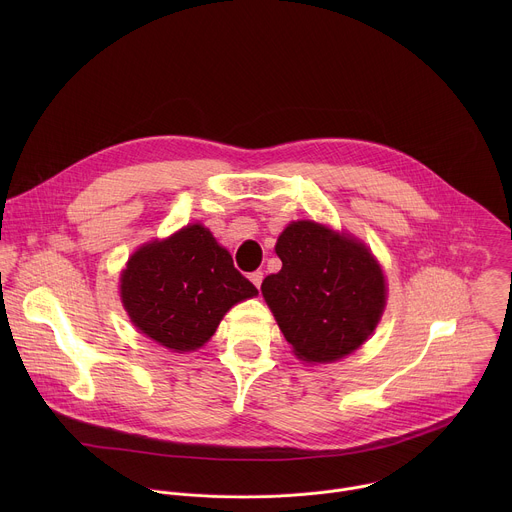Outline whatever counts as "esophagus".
<instances>
[{"label":"esophagus","instance_id":"esophagus-1","mask_svg":"<svg viewBox=\"0 0 512 512\" xmlns=\"http://www.w3.org/2000/svg\"><path fill=\"white\" fill-rule=\"evenodd\" d=\"M249 279H251L253 285L259 289V287H261V281H263V271H253V273L249 275Z\"/></svg>","mask_w":512,"mask_h":512}]
</instances>
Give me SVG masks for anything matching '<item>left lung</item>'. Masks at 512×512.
I'll list each match as a JSON object with an SVG mask.
<instances>
[{"label":"left lung","mask_w":512,"mask_h":512,"mask_svg":"<svg viewBox=\"0 0 512 512\" xmlns=\"http://www.w3.org/2000/svg\"><path fill=\"white\" fill-rule=\"evenodd\" d=\"M281 269L261 291L285 340L308 362L338 360L371 336L385 308V275L362 243L312 221L277 239Z\"/></svg>","instance_id":"obj_1"}]
</instances>
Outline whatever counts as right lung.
<instances>
[{
    "label": "right lung",
    "mask_w": 512,
    "mask_h": 512,
    "mask_svg": "<svg viewBox=\"0 0 512 512\" xmlns=\"http://www.w3.org/2000/svg\"><path fill=\"white\" fill-rule=\"evenodd\" d=\"M253 296L257 287L202 225L141 247L121 275L131 322L176 352L200 348L231 306Z\"/></svg>",
    "instance_id": "obj_1"
}]
</instances>
